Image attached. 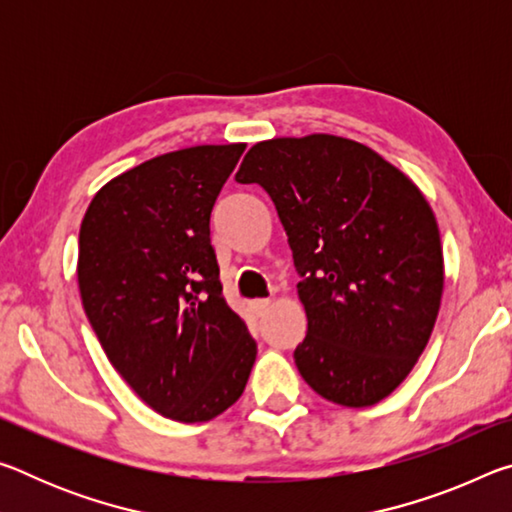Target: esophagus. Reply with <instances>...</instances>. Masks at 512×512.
<instances>
[{
    "label": "esophagus",
    "mask_w": 512,
    "mask_h": 512,
    "mask_svg": "<svg viewBox=\"0 0 512 512\" xmlns=\"http://www.w3.org/2000/svg\"><path fill=\"white\" fill-rule=\"evenodd\" d=\"M250 307H253V311H255L257 316H264L266 311H268V307H271V300H268V298L253 300V302H250Z\"/></svg>",
    "instance_id": "34e87169"
}]
</instances>
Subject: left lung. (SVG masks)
I'll use <instances>...</instances> for the list:
<instances>
[{"instance_id":"left-lung-1","label":"left lung","mask_w":512,"mask_h":512,"mask_svg":"<svg viewBox=\"0 0 512 512\" xmlns=\"http://www.w3.org/2000/svg\"><path fill=\"white\" fill-rule=\"evenodd\" d=\"M239 183L262 185L289 235L309 329L302 379L363 409L409 377L445 287L436 214L420 187L370 146L311 133L250 146Z\"/></svg>"}]
</instances>
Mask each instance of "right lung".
Listing matches in <instances>:
<instances>
[{
	"mask_svg": "<svg viewBox=\"0 0 512 512\" xmlns=\"http://www.w3.org/2000/svg\"><path fill=\"white\" fill-rule=\"evenodd\" d=\"M246 144L171 151L94 194L79 291L103 352L153 411L207 422L248 384L257 345L223 298L210 214Z\"/></svg>",
	"mask_w": 512,
	"mask_h": 512,
	"instance_id": "obj_1",
	"label": "right lung"
}]
</instances>
